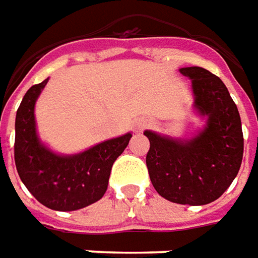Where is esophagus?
Listing matches in <instances>:
<instances>
[{"label": "esophagus", "instance_id": "34e87169", "mask_svg": "<svg viewBox=\"0 0 258 258\" xmlns=\"http://www.w3.org/2000/svg\"><path fill=\"white\" fill-rule=\"evenodd\" d=\"M145 125H147V122H145V121H138V122H137L136 127H137V130H143Z\"/></svg>", "mask_w": 258, "mask_h": 258}]
</instances>
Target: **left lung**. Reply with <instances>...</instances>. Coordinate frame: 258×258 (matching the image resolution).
<instances>
[{"instance_id":"8db88e82","label":"left lung","mask_w":258,"mask_h":258,"mask_svg":"<svg viewBox=\"0 0 258 258\" xmlns=\"http://www.w3.org/2000/svg\"><path fill=\"white\" fill-rule=\"evenodd\" d=\"M179 72L192 80L195 110L206 125L190 140L145 131L147 168L155 190L166 201L201 206L216 201L232 185L243 159V131L237 106L225 83L209 70Z\"/></svg>"}]
</instances>
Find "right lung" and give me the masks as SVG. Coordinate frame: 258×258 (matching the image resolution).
Listing matches in <instances>:
<instances>
[{
  "mask_svg": "<svg viewBox=\"0 0 258 258\" xmlns=\"http://www.w3.org/2000/svg\"><path fill=\"white\" fill-rule=\"evenodd\" d=\"M49 79L25 93L15 118L14 157L21 180L49 209L70 212L100 201L106 194L111 166L128 145L127 133L75 155H59L36 134L35 103Z\"/></svg>",
  "mask_w": 258,
  "mask_h": 258,
  "instance_id": "1",
  "label": "right lung"
}]
</instances>
